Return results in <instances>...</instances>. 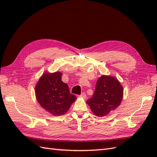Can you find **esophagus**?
Instances as JSON below:
<instances>
[{
    "instance_id": "1",
    "label": "esophagus",
    "mask_w": 157,
    "mask_h": 157,
    "mask_svg": "<svg viewBox=\"0 0 157 157\" xmlns=\"http://www.w3.org/2000/svg\"><path fill=\"white\" fill-rule=\"evenodd\" d=\"M80 98H84V99H86V93H84V92L82 93L80 95Z\"/></svg>"
}]
</instances>
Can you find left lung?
I'll list each match as a JSON object with an SVG mask.
<instances>
[{
	"mask_svg": "<svg viewBox=\"0 0 157 157\" xmlns=\"http://www.w3.org/2000/svg\"><path fill=\"white\" fill-rule=\"evenodd\" d=\"M123 97V88L118 80L102 75L96 82L93 96L86 101L95 115L106 116L120 105Z\"/></svg>",
	"mask_w": 157,
	"mask_h": 157,
	"instance_id": "obj_1",
	"label": "left lung"
}]
</instances>
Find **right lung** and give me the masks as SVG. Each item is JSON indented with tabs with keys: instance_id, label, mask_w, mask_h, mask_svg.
Segmentation results:
<instances>
[{
	"instance_id": "right-lung-1",
	"label": "right lung",
	"mask_w": 157,
	"mask_h": 157,
	"mask_svg": "<svg viewBox=\"0 0 157 157\" xmlns=\"http://www.w3.org/2000/svg\"><path fill=\"white\" fill-rule=\"evenodd\" d=\"M59 72L44 73L35 86L38 102L46 111L53 115H64L76 100V96L69 92L67 84L61 80Z\"/></svg>"
}]
</instances>
